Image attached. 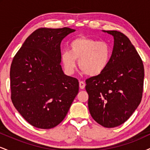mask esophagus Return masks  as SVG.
I'll return each mask as SVG.
<instances>
[{
    "label": "esophagus",
    "instance_id": "esophagus-1",
    "mask_svg": "<svg viewBox=\"0 0 150 150\" xmlns=\"http://www.w3.org/2000/svg\"><path fill=\"white\" fill-rule=\"evenodd\" d=\"M79 85H80V88L83 89L85 87V83L83 82V81H80L79 82Z\"/></svg>",
    "mask_w": 150,
    "mask_h": 150
}]
</instances>
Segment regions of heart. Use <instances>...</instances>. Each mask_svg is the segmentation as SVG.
I'll list each match as a JSON object with an SVG mask.
<instances>
[{
    "label": "heart",
    "instance_id": "b5f03b06",
    "mask_svg": "<svg viewBox=\"0 0 150 150\" xmlns=\"http://www.w3.org/2000/svg\"><path fill=\"white\" fill-rule=\"evenodd\" d=\"M111 49L107 42L88 37H79L69 44V51L61 54L65 73L71 75L78 60L79 68L89 76H97L106 70L111 61Z\"/></svg>",
    "mask_w": 150,
    "mask_h": 150
}]
</instances>
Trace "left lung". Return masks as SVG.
<instances>
[{
  "label": "left lung",
  "mask_w": 150,
  "mask_h": 150,
  "mask_svg": "<svg viewBox=\"0 0 150 150\" xmlns=\"http://www.w3.org/2000/svg\"><path fill=\"white\" fill-rule=\"evenodd\" d=\"M114 39L111 61L100 75L86 80L89 111L93 119L105 128H114L130 118L140 104L144 65L125 34L104 31Z\"/></svg>",
  "instance_id": "obj_1"
}]
</instances>
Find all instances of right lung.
<instances>
[{"label":"right lung","mask_w":150,"mask_h":150,"mask_svg":"<svg viewBox=\"0 0 150 150\" xmlns=\"http://www.w3.org/2000/svg\"><path fill=\"white\" fill-rule=\"evenodd\" d=\"M75 30L39 28L30 34L10 67L11 100L30 124L56 127L65 118L79 91L77 79L65 75L61 43Z\"/></svg>","instance_id":"1"}]
</instances>
